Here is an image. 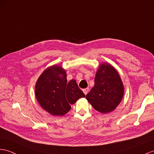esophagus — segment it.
<instances>
[{
    "instance_id": "34e87169",
    "label": "esophagus",
    "mask_w": 154,
    "mask_h": 154,
    "mask_svg": "<svg viewBox=\"0 0 154 154\" xmlns=\"http://www.w3.org/2000/svg\"><path fill=\"white\" fill-rule=\"evenodd\" d=\"M88 91H89V88H85V89H83V92L84 93V94H85V95L88 94Z\"/></svg>"
}]
</instances>
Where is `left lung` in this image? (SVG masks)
<instances>
[{
  "instance_id": "8db88e82",
  "label": "left lung",
  "mask_w": 154,
  "mask_h": 154,
  "mask_svg": "<svg viewBox=\"0 0 154 154\" xmlns=\"http://www.w3.org/2000/svg\"><path fill=\"white\" fill-rule=\"evenodd\" d=\"M123 93V85L117 70L111 65L103 63L97 71L95 85L85 98L96 110L106 114L119 105Z\"/></svg>"
}]
</instances>
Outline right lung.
Wrapping results in <instances>:
<instances>
[{"label": "right lung", "mask_w": 154, "mask_h": 154, "mask_svg": "<svg viewBox=\"0 0 154 154\" xmlns=\"http://www.w3.org/2000/svg\"><path fill=\"white\" fill-rule=\"evenodd\" d=\"M35 95L44 110L59 116L66 114L70 104L85 96L76 80L67 82L66 71L59 65L48 67L40 75L36 83Z\"/></svg>", "instance_id": "right-lung-1"}]
</instances>
